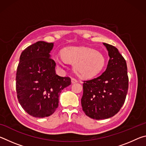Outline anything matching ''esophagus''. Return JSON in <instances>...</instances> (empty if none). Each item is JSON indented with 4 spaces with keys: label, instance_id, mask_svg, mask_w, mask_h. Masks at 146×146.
Listing matches in <instances>:
<instances>
[{
    "label": "esophagus",
    "instance_id": "34e87169",
    "mask_svg": "<svg viewBox=\"0 0 146 146\" xmlns=\"http://www.w3.org/2000/svg\"><path fill=\"white\" fill-rule=\"evenodd\" d=\"M76 82H77V80H76V79H75V78H71V83L74 84V83H76Z\"/></svg>",
    "mask_w": 146,
    "mask_h": 146
}]
</instances>
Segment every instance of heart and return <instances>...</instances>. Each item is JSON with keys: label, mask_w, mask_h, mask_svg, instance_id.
Here are the masks:
<instances>
[{"label": "heart", "mask_w": 146, "mask_h": 146, "mask_svg": "<svg viewBox=\"0 0 146 146\" xmlns=\"http://www.w3.org/2000/svg\"><path fill=\"white\" fill-rule=\"evenodd\" d=\"M61 58L66 62L73 64V70L82 78H89L97 75L102 70L105 58L102 53L95 49L84 47H69L60 52ZM60 64V60L55 58Z\"/></svg>", "instance_id": "obj_1"}]
</instances>
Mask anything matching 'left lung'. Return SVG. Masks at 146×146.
<instances>
[{
  "label": "left lung",
  "instance_id": "left-lung-1",
  "mask_svg": "<svg viewBox=\"0 0 146 146\" xmlns=\"http://www.w3.org/2000/svg\"><path fill=\"white\" fill-rule=\"evenodd\" d=\"M110 56L107 68L102 75L84 81L81 104L88 117L96 120L112 117L119 111L128 90L126 62L118 49L104 43Z\"/></svg>",
  "mask_w": 146,
  "mask_h": 146
}]
</instances>
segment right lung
Wrapping results in <instances>:
<instances>
[{"label":"right lung","instance_id":"1","mask_svg":"<svg viewBox=\"0 0 146 146\" xmlns=\"http://www.w3.org/2000/svg\"><path fill=\"white\" fill-rule=\"evenodd\" d=\"M53 43L38 41L22 52L16 74L17 98L32 117L44 118L55 111L61 91L71 84L70 77L55 73L49 53Z\"/></svg>","mask_w":146,"mask_h":146}]
</instances>
